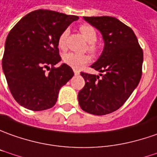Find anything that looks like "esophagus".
Here are the masks:
<instances>
[{
	"label": "esophagus",
	"instance_id": "34e87169",
	"mask_svg": "<svg viewBox=\"0 0 157 157\" xmlns=\"http://www.w3.org/2000/svg\"><path fill=\"white\" fill-rule=\"evenodd\" d=\"M74 74H75V75H79V71H74Z\"/></svg>",
	"mask_w": 157,
	"mask_h": 157
}]
</instances>
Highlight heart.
Returning <instances> with one entry per match:
<instances>
[{"label": "heart", "mask_w": 157, "mask_h": 157, "mask_svg": "<svg viewBox=\"0 0 157 157\" xmlns=\"http://www.w3.org/2000/svg\"><path fill=\"white\" fill-rule=\"evenodd\" d=\"M79 30H80L82 35L86 40V41L88 42V46H87L88 51L91 53H96L98 50V47L96 44L98 34H97V31L95 28L89 24H82L79 27ZM68 34H69V29L66 28L59 36L58 45H59V48L64 49L66 47V39H67ZM62 59L66 65L71 67L72 69L80 70L86 66V64H88L90 62V57L88 55H85V54L67 52L63 55Z\"/></svg>", "instance_id": "1"}]
</instances>
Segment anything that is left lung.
Instances as JSON below:
<instances>
[{
    "label": "left lung",
    "mask_w": 157,
    "mask_h": 157,
    "mask_svg": "<svg viewBox=\"0 0 157 157\" xmlns=\"http://www.w3.org/2000/svg\"><path fill=\"white\" fill-rule=\"evenodd\" d=\"M84 19L100 31L105 47L91 66L101 78L81 72L86 85L78 94V104L90 114L106 115L119 109L138 86L144 52L133 30L117 18Z\"/></svg>",
    "instance_id": "1"
}]
</instances>
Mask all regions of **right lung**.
Returning <instances> with one entry per match:
<instances>
[{
    "label": "right lung",
    "mask_w": 157,
    "mask_h": 157,
    "mask_svg": "<svg viewBox=\"0 0 157 157\" xmlns=\"http://www.w3.org/2000/svg\"><path fill=\"white\" fill-rule=\"evenodd\" d=\"M78 19L76 15L39 9L27 13L11 29L5 43L2 70L18 104L35 111L56 104L60 88L74 75L66 64L54 67L61 60L58 39Z\"/></svg>",
    "instance_id": "add662e5"
}]
</instances>
